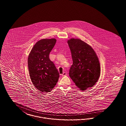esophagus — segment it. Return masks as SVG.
Returning a JSON list of instances; mask_svg holds the SVG:
<instances>
[{
    "label": "esophagus",
    "instance_id": "1",
    "mask_svg": "<svg viewBox=\"0 0 126 126\" xmlns=\"http://www.w3.org/2000/svg\"><path fill=\"white\" fill-rule=\"evenodd\" d=\"M61 75H62V76H63V77L66 76V75H67V73L65 72H63V73Z\"/></svg>",
    "mask_w": 126,
    "mask_h": 126
}]
</instances>
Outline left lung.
Segmentation results:
<instances>
[{
	"instance_id": "8db88e82",
	"label": "left lung",
	"mask_w": 126,
	"mask_h": 126,
	"mask_svg": "<svg viewBox=\"0 0 126 126\" xmlns=\"http://www.w3.org/2000/svg\"><path fill=\"white\" fill-rule=\"evenodd\" d=\"M73 64L69 76L81 91L93 87L100 75V65L95 52L91 46L79 39L68 40Z\"/></svg>"
}]
</instances>
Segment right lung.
Here are the masks:
<instances>
[{
  "instance_id": "obj_1",
  "label": "right lung",
  "mask_w": 126,
  "mask_h": 126,
  "mask_svg": "<svg viewBox=\"0 0 126 126\" xmlns=\"http://www.w3.org/2000/svg\"><path fill=\"white\" fill-rule=\"evenodd\" d=\"M56 42L55 38L39 40L33 46L28 57L31 79L34 86L42 92L51 91L59 79V72L49 57Z\"/></svg>"
}]
</instances>
